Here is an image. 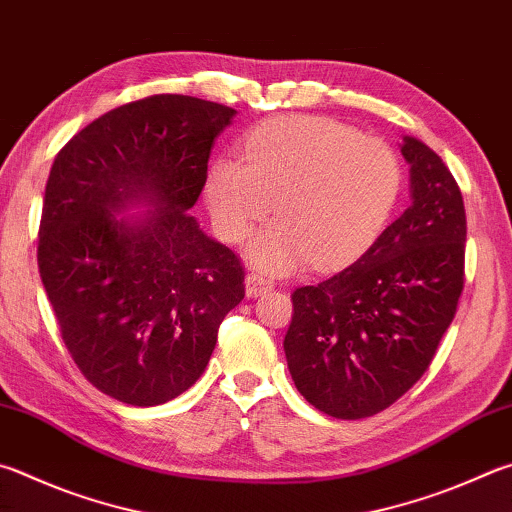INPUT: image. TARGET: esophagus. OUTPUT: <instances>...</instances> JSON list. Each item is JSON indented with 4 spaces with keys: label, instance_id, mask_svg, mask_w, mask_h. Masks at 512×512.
<instances>
[{
    "label": "esophagus",
    "instance_id": "34e87169",
    "mask_svg": "<svg viewBox=\"0 0 512 512\" xmlns=\"http://www.w3.org/2000/svg\"><path fill=\"white\" fill-rule=\"evenodd\" d=\"M273 288V282L268 280V277L259 275V273H248L246 275V295L248 297H257V295H264Z\"/></svg>",
    "mask_w": 512,
    "mask_h": 512
}]
</instances>
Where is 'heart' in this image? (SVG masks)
I'll return each mask as SVG.
<instances>
[{
	"label": "heart",
	"mask_w": 512,
	"mask_h": 512,
	"mask_svg": "<svg viewBox=\"0 0 512 512\" xmlns=\"http://www.w3.org/2000/svg\"><path fill=\"white\" fill-rule=\"evenodd\" d=\"M401 190V161L385 141L331 118L291 116L253 129L244 161H212L203 197L228 244L244 241L273 208L277 221L257 232L248 257L268 273H291L311 259L320 268L358 259Z\"/></svg>",
	"instance_id": "1"
}]
</instances>
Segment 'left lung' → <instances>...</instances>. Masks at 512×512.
I'll return each instance as SVG.
<instances>
[{
    "instance_id": "obj_1",
    "label": "left lung",
    "mask_w": 512,
    "mask_h": 512,
    "mask_svg": "<svg viewBox=\"0 0 512 512\" xmlns=\"http://www.w3.org/2000/svg\"><path fill=\"white\" fill-rule=\"evenodd\" d=\"M410 208L358 262L293 293L284 351L297 392L329 416L367 418L425 374L463 291L466 210L445 163L403 136Z\"/></svg>"
}]
</instances>
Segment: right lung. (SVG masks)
<instances>
[{
	"label": "right lung",
	"mask_w": 512,
	"mask_h": 512,
	"mask_svg": "<svg viewBox=\"0 0 512 512\" xmlns=\"http://www.w3.org/2000/svg\"><path fill=\"white\" fill-rule=\"evenodd\" d=\"M235 114L150 96L89 123L53 161L40 277L71 358L120 403L152 407L190 389L244 300L239 259L190 215Z\"/></svg>",
	"instance_id": "obj_1"
}]
</instances>
